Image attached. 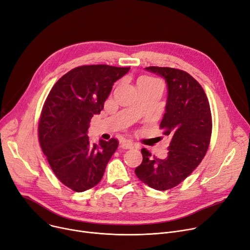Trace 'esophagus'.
<instances>
[{"instance_id": "34e87169", "label": "esophagus", "mask_w": 250, "mask_h": 250, "mask_svg": "<svg viewBox=\"0 0 250 250\" xmlns=\"http://www.w3.org/2000/svg\"><path fill=\"white\" fill-rule=\"evenodd\" d=\"M121 146L125 149H132L134 148V142L132 140H123L121 142Z\"/></svg>"}]
</instances>
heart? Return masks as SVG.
I'll return each instance as SVG.
<instances>
[{"label":"heart","mask_w":250,"mask_h":250,"mask_svg":"<svg viewBox=\"0 0 250 250\" xmlns=\"http://www.w3.org/2000/svg\"><path fill=\"white\" fill-rule=\"evenodd\" d=\"M139 80H147V81H153L154 79H152V78H150V77H141Z\"/></svg>","instance_id":"1"}]
</instances>
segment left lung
Listing matches in <instances>:
<instances>
[{
    "instance_id": "8db88e82",
    "label": "left lung",
    "mask_w": 250,
    "mask_h": 250,
    "mask_svg": "<svg viewBox=\"0 0 250 250\" xmlns=\"http://www.w3.org/2000/svg\"><path fill=\"white\" fill-rule=\"evenodd\" d=\"M145 70L166 82L167 101L160 127L171 142L165 159L151 157L142 149L143 161L135 172L148 187L167 190L185 180L205 157L212 134L211 109L204 89L188 73L161 67Z\"/></svg>"
}]
</instances>
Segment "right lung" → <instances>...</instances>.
Listing matches in <instances>:
<instances>
[{
  "instance_id": "obj_1",
  "label": "right lung",
  "mask_w": 250,
  "mask_h": 250,
  "mask_svg": "<svg viewBox=\"0 0 250 250\" xmlns=\"http://www.w3.org/2000/svg\"><path fill=\"white\" fill-rule=\"evenodd\" d=\"M129 68L107 64L78 67L51 88L44 102L38 137L52 171L65 187L82 192L98 185L118 146L116 139L91 144V118L99 114L113 84Z\"/></svg>"
}]
</instances>
